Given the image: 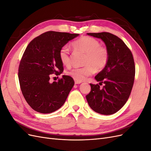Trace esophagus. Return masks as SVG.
Returning <instances> with one entry per match:
<instances>
[{"mask_svg": "<svg viewBox=\"0 0 151 151\" xmlns=\"http://www.w3.org/2000/svg\"><path fill=\"white\" fill-rule=\"evenodd\" d=\"M81 82L75 81V84H81Z\"/></svg>", "mask_w": 151, "mask_h": 151, "instance_id": "34e87169", "label": "esophagus"}]
</instances>
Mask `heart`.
I'll use <instances>...</instances> for the list:
<instances>
[{
  "mask_svg": "<svg viewBox=\"0 0 151 151\" xmlns=\"http://www.w3.org/2000/svg\"><path fill=\"white\" fill-rule=\"evenodd\" d=\"M72 46L76 50L86 53L84 64L82 67H75L67 72V74L75 81L82 82L92 75L94 69L101 71L106 66L109 52L108 49L101 46L96 39L89 36H83L74 41ZM58 57L63 65L69 67L71 63L70 50L68 47L63 46L59 51Z\"/></svg>",
  "mask_w": 151,
  "mask_h": 151,
  "instance_id": "heart-1",
  "label": "heart"
}]
</instances>
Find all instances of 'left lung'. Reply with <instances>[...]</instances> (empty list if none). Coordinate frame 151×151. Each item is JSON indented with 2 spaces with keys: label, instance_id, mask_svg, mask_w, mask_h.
Returning a JSON list of instances; mask_svg holds the SVG:
<instances>
[{
  "label": "left lung",
  "instance_id": "left-lung-1",
  "mask_svg": "<svg viewBox=\"0 0 151 151\" xmlns=\"http://www.w3.org/2000/svg\"><path fill=\"white\" fill-rule=\"evenodd\" d=\"M101 39L109 52L106 66L95 76L103 83L91 85V92L86 99L95 112L108 115L115 113L124 106L129 99L134 83L135 67L133 55L125 43L118 36L107 32L87 33Z\"/></svg>",
  "mask_w": 151,
  "mask_h": 151
}]
</instances>
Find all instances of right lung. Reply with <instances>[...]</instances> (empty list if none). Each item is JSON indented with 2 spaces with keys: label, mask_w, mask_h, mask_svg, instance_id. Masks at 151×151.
Wrapping results in <instances>:
<instances>
[{
  "label": "right lung",
  "mask_w": 151,
  "mask_h": 151,
  "mask_svg": "<svg viewBox=\"0 0 151 151\" xmlns=\"http://www.w3.org/2000/svg\"><path fill=\"white\" fill-rule=\"evenodd\" d=\"M79 34L47 31L34 38L21 60L18 77L22 95L35 111L50 113L62 107L74 85L71 77L62 76L50 83V75H60L63 64L58 57L62 47Z\"/></svg>",
  "instance_id": "1"
}]
</instances>
